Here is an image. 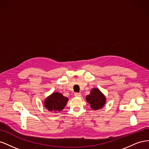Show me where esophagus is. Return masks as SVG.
I'll list each match as a JSON object with an SVG mask.
<instances>
[{
	"label": "esophagus",
	"instance_id": "34e87169",
	"mask_svg": "<svg viewBox=\"0 0 149 149\" xmlns=\"http://www.w3.org/2000/svg\"><path fill=\"white\" fill-rule=\"evenodd\" d=\"M74 96L77 97H80L81 96V94L78 93H74Z\"/></svg>",
	"mask_w": 149,
	"mask_h": 149
}]
</instances>
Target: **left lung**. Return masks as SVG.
Returning a JSON list of instances; mask_svg holds the SVG:
<instances>
[{
  "label": "left lung",
  "mask_w": 149,
  "mask_h": 149,
  "mask_svg": "<svg viewBox=\"0 0 149 149\" xmlns=\"http://www.w3.org/2000/svg\"><path fill=\"white\" fill-rule=\"evenodd\" d=\"M86 99L93 110L101 109L104 106L106 101L105 96L98 88H93Z\"/></svg>",
  "instance_id": "1"
}]
</instances>
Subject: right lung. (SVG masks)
<instances>
[{"mask_svg": "<svg viewBox=\"0 0 149 149\" xmlns=\"http://www.w3.org/2000/svg\"><path fill=\"white\" fill-rule=\"evenodd\" d=\"M68 99L60 93H53L44 101V106L50 112H58L64 109Z\"/></svg>", "mask_w": 149, "mask_h": 149, "instance_id": "obj_1", "label": "right lung"}]
</instances>
